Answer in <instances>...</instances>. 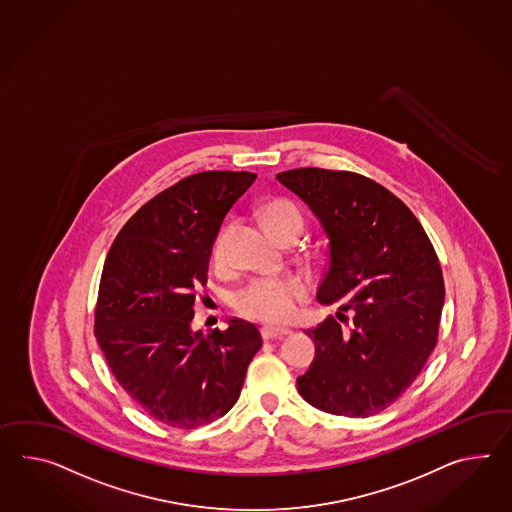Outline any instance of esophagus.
<instances>
[{
	"label": "esophagus",
	"instance_id": "obj_1",
	"mask_svg": "<svg viewBox=\"0 0 512 512\" xmlns=\"http://www.w3.org/2000/svg\"><path fill=\"white\" fill-rule=\"evenodd\" d=\"M290 335V331L288 329H279V327H270V325H266V327H261V337L264 340H270V338H283Z\"/></svg>",
	"mask_w": 512,
	"mask_h": 512
}]
</instances>
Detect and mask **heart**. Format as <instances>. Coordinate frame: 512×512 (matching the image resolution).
Instances as JSON below:
<instances>
[{"instance_id": "1", "label": "heart", "mask_w": 512, "mask_h": 512, "mask_svg": "<svg viewBox=\"0 0 512 512\" xmlns=\"http://www.w3.org/2000/svg\"><path fill=\"white\" fill-rule=\"evenodd\" d=\"M261 220L275 240L290 233L300 235L305 224L300 207L283 198H275L262 205ZM231 235L233 224L227 222L212 242L214 264H224ZM307 296L309 287L298 277H262L251 281L248 287L238 292L235 307L238 314L248 320L264 324H287L296 316L298 305L307 300Z\"/></svg>"}]
</instances>
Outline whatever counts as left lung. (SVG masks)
Wrapping results in <instances>:
<instances>
[{"instance_id": "left-lung-1", "label": "left lung", "mask_w": 512, "mask_h": 512, "mask_svg": "<svg viewBox=\"0 0 512 512\" xmlns=\"http://www.w3.org/2000/svg\"><path fill=\"white\" fill-rule=\"evenodd\" d=\"M277 181L322 220L329 257L316 298L353 312L307 329L316 357L298 377L320 411L366 418L411 387L438 342L444 277L411 209L388 188L348 170L296 168ZM346 316V314H342Z\"/></svg>"}]
</instances>
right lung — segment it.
<instances>
[{
    "instance_id": "1",
    "label": "right lung",
    "mask_w": 512,
    "mask_h": 512,
    "mask_svg": "<svg viewBox=\"0 0 512 512\" xmlns=\"http://www.w3.org/2000/svg\"><path fill=\"white\" fill-rule=\"evenodd\" d=\"M255 177L229 170L183 177L144 203L107 253L94 333L120 387L161 424L196 429L222 418L261 349L257 327L237 318L207 337L190 329L212 240Z\"/></svg>"
}]
</instances>
